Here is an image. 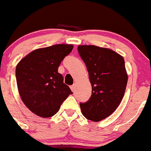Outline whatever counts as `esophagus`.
<instances>
[{
    "label": "esophagus",
    "mask_w": 151,
    "mask_h": 151,
    "mask_svg": "<svg viewBox=\"0 0 151 151\" xmlns=\"http://www.w3.org/2000/svg\"><path fill=\"white\" fill-rule=\"evenodd\" d=\"M70 88H71V89H72V91H73V92H75V90H76V85L73 84V86H71Z\"/></svg>",
    "instance_id": "obj_1"
}]
</instances>
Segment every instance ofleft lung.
Returning a JSON list of instances; mask_svg holds the SVG:
<instances>
[{"instance_id":"obj_1","label":"left lung","mask_w":151,"mask_h":151,"mask_svg":"<svg viewBox=\"0 0 151 151\" xmlns=\"http://www.w3.org/2000/svg\"><path fill=\"white\" fill-rule=\"evenodd\" d=\"M78 54L89 73L92 96L80 103L83 116L98 122L110 116L123 99L127 84L125 62L114 51L95 45H78Z\"/></svg>"}]
</instances>
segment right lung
Returning <instances> with one entry per match:
<instances>
[{"label":"right lung","mask_w":151,"mask_h":151,"mask_svg":"<svg viewBox=\"0 0 151 151\" xmlns=\"http://www.w3.org/2000/svg\"><path fill=\"white\" fill-rule=\"evenodd\" d=\"M72 45H55L39 48L26 55L16 67L17 89L28 109L42 117L54 116L64 100L73 94L58 73L61 62L68 55Z\"/></svg>","instance_id":"right-lung-1"}]
</instances>
